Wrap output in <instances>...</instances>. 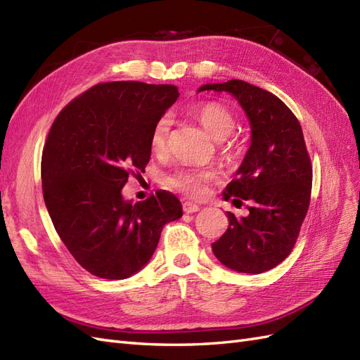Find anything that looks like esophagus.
<instances>
[{
    "label": "esophagus",
    "mask_w": 360,
    "mask_h": 360,
    "mask_svg": "<svg viewBox=\"0 0 360 360\" xmlns=\"http://www.w3.org/2000/svg\"><path fill=\"white\" fill-rule=\"evenodd\" d=\"M182 210H184V213L191 214V213H196V211H199V205L193 204V202H184Z\"/></svg>",
    "instance_id": "1"
}]
</instances>
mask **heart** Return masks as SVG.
Listing matches in <instances>:
<instances>
[{
  "mask_svg": "<svg viewBox=\"0 0 360 360\" xmlns=\"http://www.w3.org/2000/svg\"><path fill=\"white\" fill-rule=\"evenodd\" d=\"M195 117L200 126L205 129L207 134L216 141H222L233 134L236 127V117L231 109L219 101H207L195 109ZM169 134H170V118L162 115L153 124L149 146L155 156H162L167 153L169 147ZM222 153L226 160L236 161L243 155V147L236 140L225 143L222 147ZM219 173L214 169H195V167H182L170 173L165 178V186L172 190L186 193L193 198H200L205 195L207 186L210 182L216 181Z\"/></svg>",
  "mask_w": 360,
  "mask_h": 360,
  "instance_id": "b5f03b06",
  "label": "heart"
}]
</instances>
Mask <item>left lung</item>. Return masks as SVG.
Instances as JSON below:
<instances>
[{"label": "left lung", "instance_id": "obj_1", "mask_svg": "<svg viewBox=\"0 0 360 360\" xmlns=\"http://www.w3.org/2000/svg\"><path fill=\"white\" fill-rule=\"evenodd\" d=\"M226 91L238 100L251 123V147L224 199L250 202V216L228 211L229 226L211 245L226 268L262 274L288 257L306 219L311 193V161L302 129L292 110L272 92L233 79L200 86Z\"/></svg>", "mask_w": 360, "mask_h": 360}]
</instances>
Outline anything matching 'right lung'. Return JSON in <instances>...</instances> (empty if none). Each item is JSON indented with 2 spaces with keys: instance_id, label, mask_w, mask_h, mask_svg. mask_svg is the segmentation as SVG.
I'll use <instances>...</instances> for the list:
<instances>
[{
  "instance_id": "right-lung-1",
  "label": "right lung",
  "mask_w": 360,
  "mask_h": 360,
  "mask_svg": "<svg viewBox=\"0 0 360 360\" xmlns=\"http://www.w3.org/2000/svg\"><path fill=\"white\" fill-rule=\"evenodd\" d=\"M179 96L173 85L106 82L71 100L54 120L41 161L42 193L54 229L89 274L123 280L150 260L179 199L158 190L127 202V178L144 172L156 120Z\"/></svg>"
}]
</instances>
